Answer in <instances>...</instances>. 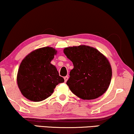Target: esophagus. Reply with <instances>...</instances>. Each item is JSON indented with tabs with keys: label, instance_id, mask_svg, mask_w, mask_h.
Returning <instances> with one entry per match:
<instances>
[{
	"label": "esophagus",
	"instance_id": "esophagus-1",
	"mask_svg": "<svg viewBox=\"0 0 134 134\" xmlns=\"http://www.w3.org/2000/svg\"><path fill=\"white\" fill-rule=\"evenodd\" d=\"M64 79H65V82H66V81L68 80V76H65L64 77Z\"/></svg>",
	"mask_w": 134,
	"mask_h": 134
}]
</instances>
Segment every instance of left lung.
Wrapping results in <instances>:
<instances>
[{
	"instance_id": "obj_1",
	"label": "left lung",
	"mask_w": 134,
	"mask_h": 134,
	"mask_svg": "<svg viewBox=\"0 0 134 134\" xmlns=\"http://www.w3.org/2000/svg\"><path fill=\"white\" fill-rule=\"evenodd\" d=\"M63 52L74 65L66 82L70 90L84 100L102 96L109 88L112 76L107 58L88 46L66 47Z\"/></svg>"
}]
</instances>
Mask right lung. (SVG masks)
<instances>
[{
    "label": "right lung",
    "mask_w": 134,
    "mask_h": 134,
    "mask_svg": "<svg viewBox=\"0 0 134 134\" xmlns=\"http://www.w3.org/2000/svg\"><path fill=\"white\" fill-rule=\"evenodd\" d=\"M57 54L55 49L44 47L32 51L22 61L17 75L21 92L30 100L40 102L51 96L64 79L51 63Z\"/></svg>",
    "instance_id": "add662e5"
}]
</instances>
